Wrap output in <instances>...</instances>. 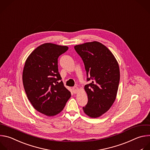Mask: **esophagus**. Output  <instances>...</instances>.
<instances>
[{"label":"esophagus","mask_w":150,"mask_h":150,"mask_svg":"<svg viewBox=\"0 0 150 150\" xmlns=\"http://www.w3.org/2000/svg\"><path fill=\"white\" fill-rule=\"evenodd\" d=\"M73 93H77L79 91V87L77 86H74L73 87Z\"/></svg>","instance_id":"34e87169"}]
</instances>
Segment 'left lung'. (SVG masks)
<instances>
[{"label": "left lung", "instance_id": "8db88e82", "mask_svg": "<svg viewBox=\"0 0 150 150\" xmlns=\"http://www.w3.org/2000/svg\"><path fill=\"white\" fill-rule=\"evenodd\" d=\"M74 49L83 59L87 80L92 81L84 86L88 102L83 109L91 117H98L115 100L120 80L117 62L111 51L99 42L77 45Z\"/></svg>", "mask_w": 150, "mask_h": 150}]
</instances>
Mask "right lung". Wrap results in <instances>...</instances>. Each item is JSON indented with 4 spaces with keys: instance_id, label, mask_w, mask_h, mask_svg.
<instances>
[{
    "instance_id": "1",
    "label": "right lung",
    "mask_w": 150,
    "mask_h": 150,
    "mask_svg": "<svg viewBox=\"0 0 150 150\" xmlns=\"http://www.w3.org/2000/svg\"><path fill=\"white\" fill-rule=\"evenodd\" d=\"M69 49L67 46L45 43L27 58L22 81L25 93L33 107L48 116L64 109L71 93L64 86L58 69V58Z\"/></svg>"
}]
</instances>
